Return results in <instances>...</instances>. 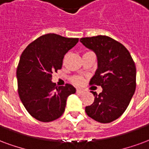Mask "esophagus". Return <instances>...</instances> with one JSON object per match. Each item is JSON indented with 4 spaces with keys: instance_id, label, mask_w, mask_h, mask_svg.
<instances>
[{
    "instance_id": "esophagus-1",
    "label": "esophagus",
    "mask_w": 149,
    "mask_h": 149,
    "mask_svg": "<svg viewBox=\"0 0 149 149\" xmlns=\"http://www.w3.org/2000/svg\"><path fill=\"white\" fill-rule=\"evenodd\" d=\"M77 93H78V94H82V93H84V91L81 90V89H77Z\"/></svg>"
}]
</instances>
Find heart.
<instances>
[{"instance_id":"b5f03b06","label":"heart","mask_w":149,"mask_h":149,"mask_svg":"<svg viewBox=\"0 0 149 149\" xmlns=\"http://www.w3.org/2000/svg\"><path fill=\"white\" fill-rule=\"evenodd\" d=\"M72 82L77 85H80V84H82L83 82V78L80 77H74L72 78Z\"/></svg>"}]
</instances>
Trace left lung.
<instances>
[{"label": "left lung", "mask_w": 149, "mask_h": 149, "mask_svg": "<svg viewBox=\"0 0 149 149\" xmlns=\"http://www.w3.org/2000/svg\"><path fill=\"white\" fill-rule=\"evenodd\" d=\"M80 42L96 54L98 67L90 84L101 85L94 95L93 103L85 107L86 114L101 123H109L122 115L136 89V66L122 44L105 35L80 38Z\"/></svg>", "instance_id": "8db88e82"}]
</instances>
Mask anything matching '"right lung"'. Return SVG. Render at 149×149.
I'll use <instances>...</instances> for the list:
<instances>
[{
  "label": "right lung",
  "instance_id": "right-lung-1",
  "mask_svg": "<svg viewBox=\"0 0 149 149\" xmlns=\"http://www.w3.org/2000/svg\"><path fill=\"white\" fill-rule=\"evenodd\" d=\"M79 38L47 34L29 44L16 70L18 93L27 112L35 119L49 122L60 118L69 95L76 88L69 84L56 87L52 73L61 69L64 56Z\"/></svg>",
  "mask_w": 149,
  "mask_h": 149
}]
</instances>
